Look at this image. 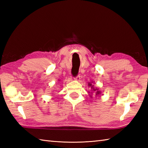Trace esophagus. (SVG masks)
I'll return each mask as SVG.
<instances>
[{
    "mask_svg": "<svg viewBox=\"0 0 148 148\" xmlns=\"http://www.w3.org/2000/svg\"><path fill=\"white\" fill-rule=\"evenodd\" d=\"M74 79H75V80H76V81H80V79H81V78H80V75H77V76L76 77H75Z\"/></svg>",
    "mask_w": 148,
    "mask_h": 148,
    "instance_id": "1",
    "label": "esophagus"
}]
</instances>
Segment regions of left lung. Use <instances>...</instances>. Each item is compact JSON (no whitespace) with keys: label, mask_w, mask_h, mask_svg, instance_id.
<instances>
[{"label":"left lung","mask_w":148,"mask_h":148,"mask_svg":"<svg viewBox=\"0 0 148 148\" xmlns=\"http://www.w3.org/2000/svg\"><path fill=\"white\" fill-rule=\"evenodd\" d=\"M92 83H89L88 82V86H90V88H92V91L93 92H95V95L97 96V95H99L100 93H101V92H100V90H99V89L98 88H94L93 87V85H92ZM89 93H90V92H88ZM93 92H92L91 93H92ZM90 95V97H92V94H91V95Z\"/></svg>","instance_id":"1"}]
</instances>
